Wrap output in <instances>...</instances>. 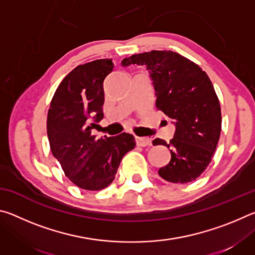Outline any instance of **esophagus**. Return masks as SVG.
Wrapping results in <instances>:
<instances>
[{
    "instance_id": "esophagus-1",
    "label": "esophagus",
    "mask_w": 255,
    "mask_h": 255,
    "mask_svg": "<svg viewBox=\"0 0 255 255\" xmlns=\"http://www.w3.org/2000/svg\"><path fill=\"white\" fill-rule=\"evenodd\" d=\"M136 144L140 147H145V146L152 145V139L148 137H136Z\"/></svg>"
}]
</instances>
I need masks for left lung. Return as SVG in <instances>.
Wrapping results in <instances>:
<instances>
[{
	"label": "left lung",
	"mask_w": 255,
	"mask_h": 255,
	"mask_svg": "<svg viewBox=\"0 0 255 255\" xmlns=\"http://www.w3.org/2000/svg\"><path fill=\"white\" fill-rule=\"evenodd\" d=\"M123 66H144L156 94L155 106L175 124L170 144L156 138L153 145H165L169 164L158 170L164 180L188 183L199 178L214 157L222 130V111L209 76L196 63L171 50H152L125 58Z\"/></svg>",
	"instance_id": "1"
}]
</instances>
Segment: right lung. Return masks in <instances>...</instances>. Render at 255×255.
<instances>
[{
  "instance_id": "1",
  "label": "right lung",
  "mask_w": 255,
  "mask_h": 255,
  "mask_svg": "<svg viewBox=\"0 0 255 255\" xmlns=\"http://www.w3.org/2000/svg\"><path fill=\"white\" fill-rule=\"evenodd\" d=\"M114 67L109 58L76 66L60 82L47 115L51 153L67 178L88 191L111 184L124 155L136 145L130 133L99 139L91 133L98 125L89 119L103 118V81Z\"/></svg>"
}]
</instances>
